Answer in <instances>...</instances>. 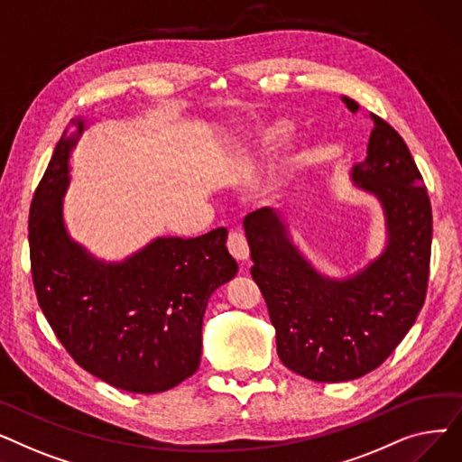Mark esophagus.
I'll list each match as a JSON object with an SVG mask.
<instances>
[{
	"label": "esophagus",
	"mask_w": 462,
	"mask_h": 462,
	"mask_svg": "<svg viewBox=\"0 0 462 462\" xmlns=\"http://www.w3.org/2000/svg\"><path fill=\"white\" fill-rule=\"evenodd\" d=\"M226 247L230 251V254L236 258V260H247L249 258V244H247V237L237 232V230H232L228 234V241H226Z\"/></svg>",
	"instance_id": "34e87169"
}]
</instances>
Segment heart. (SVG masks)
I'll return each instance as SVG.
<instances>
[{"instance_id":"b5f03b06","label":"heart","mask_w":462,"mask_h":462,"mask_svg":"<svg viewBox=\"0 0 462 462\" xmlns=\"http://www.w3.org/2000/svg\"><path fill=\"white\" fill-rule=\"evenodd\" d=\"M284 131V125H279V127H273V129H268V131H265V142H268V143H272L281 133Z\"/></svg>"}]
</instances>
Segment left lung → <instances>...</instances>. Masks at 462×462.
Listing matches in <instances>:
<instances>
[{
  "label": "left lung",
  "mask_w": 462,
  "mask_h": 462,
  "mask_svg": "<svg viewBox=\"0 0 462 462\" xmlns=\"http://www.w3.org/2000/svg\"><path fill=\"white\" fill-rule=\"evenodd\" d=\"M352 112L357 103L343 97ZM367 159L352 170L357 187L383 206L390 241L357 275L333 281L290 244L277 211L244 221L251 275L268 305L284 365L314 382H345L374 371L399 346L425 303L432 209L423 178L401 134L371 114Z\"/></svg>",
  "instance_id": "1"
}]
</instances>
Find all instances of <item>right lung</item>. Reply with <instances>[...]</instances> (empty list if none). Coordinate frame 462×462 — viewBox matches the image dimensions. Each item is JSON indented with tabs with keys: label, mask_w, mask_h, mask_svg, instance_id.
<instances>
[{
	"label": "right lung",
	"mask_w": 462,
	"mask_h": 462,
	"mask_svg": "<svg viewBox=\"0 0 462 462\" xmlns=\"http://www.w3.org/2000/svg\"><path fill=\"white\" fill-rule=\"evenodd\" d=\"M75 142L63 133L30 208L39 307L82 369L131 393L166 392L199 369L208 300L237 273L228 232L157 237L121 263L91 258L70 241L61 217Z\"/></svg>",
	"instance_id": "1"
}]
</instances>
